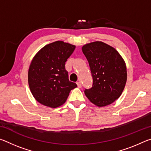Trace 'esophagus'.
Instances as JSON below:
<instances>
[{
	"mask_svg": "<svg viewBox=\"0 0 151 151\" xmlns=\"http://www.w3.org/2000/svg\"><path fill=\"white\" fill-rule=\"evenodd\" d=\"M76 85H77V86L78 88H81V86H82V85H81V83L80 81H78V82H77V83H76Z\"/></svg>",
	"mask_w": 151,
	"mask_h": 151,
	"instance_id": "1",
	"label": "esophagus"
}]
</instances>
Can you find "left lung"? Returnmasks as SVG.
I'll return each instance as SVG.
<instances>
[{"label": "left lung", "instance_id": "obj_1", "mask_svg": "<svg viewBox=\"0 0 151 151\" xmlns=\"http://www.w3.org/2000/svg\"><path fill=\"white\" fill-rule=\"evenodd\" d=\"M82 50L93 77V85L85 89V95L96 106L109 105L124 90L127 78L124 61L115 48L101 41L84 45Z\"/></svg>", "mask_w": 151, "mask_h": 151}]
</instances>
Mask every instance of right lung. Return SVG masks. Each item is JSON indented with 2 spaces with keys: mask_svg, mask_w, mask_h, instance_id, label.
I'll list each match as a JSON object with an SVG mask.
<instances>
[{
  "mask_svg": "<svg viewBox=\"0 0 151 151\" xmlns=\"http://www.w3.org/2000/svg\"><path fill=\"white\" fill-rule=\"evenodd\" d=\"M75 46L56 41L46 45L33 58L28 79L33 96L40 104L49 107L65 103L71 90L77 85L68 80L65 63Z\"/></svg>",
  "mask_w": 151,
  "mask_h": 151,
  "instance_id": "add662e5",
  "label": "right lung"
}]
</instances>
